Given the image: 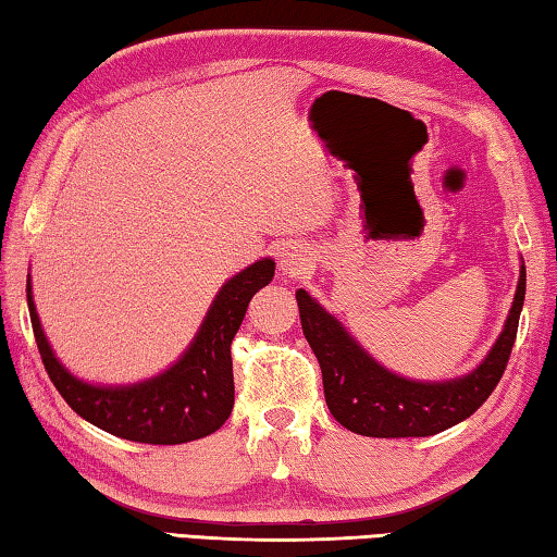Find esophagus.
<instances>
[{"label": "esophagus", "instance_id": "1", "mask_svg": "<svg viewBox=\"0 0 557 557\" xmlns=\"http://www.w3.org/2000/svg\"><path fill=\"white\" fill-rule=\"evenodd\" d=\"M280 270L285 272V275H289V277L301 275V272L307 270V256H305V250H299V248L282 250V256H280Z\"/></svg>", "mask_w": 557, "mask_h": 557}]
</instances>
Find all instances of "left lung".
Wrapping results in <instances>:
<instances>
[{
	"label": "left lung",
	"instance_id": "8db88e82",
	"mask_svg": "<svg viewBox=\"0 0 557 557\" xmlns=\"http://www.w3.org/2000/svg\"><path fill=\"white\" fill-rule=\"evenodd\" d=\"M523 297L525 268L521 265L513 307L484 363L457 381L414 383L375 363L332 314H326L305 289H297L301 332L322 366L329 412L346 430L366 437L437 435L482 408L511 358Z\"/></svg>",
	"mask_w": 557,
	"mask_h": 557
}]
</instances>
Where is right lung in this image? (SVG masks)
<instances>
[{
	"label": "right lung",
	"instance_id": "obj_1",
	"mask_svg": "<svg viewBox=\"0 0 557 557\" xmlns=\"http://www.w3.org/2000/svg\"><path fill=\"white\" fill-rule=\"evenodd\" d=\"M272 275L275 262L260 260L225 282L184 358L157 379L125 388H98L73 379L55 361L41 332L32 285H26V301L46 373L83 420L122 440L182 445L211 435L228 420L235 400L231 342L238 334L252 295L270 285Z\"/></svg>",
	"mask_w": 557,
	"mask_h": 557
}]
</instances>
